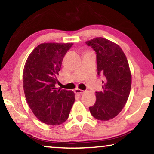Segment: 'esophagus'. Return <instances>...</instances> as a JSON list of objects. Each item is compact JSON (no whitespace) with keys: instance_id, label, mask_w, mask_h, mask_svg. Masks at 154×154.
<instances>
[{"instance_id":"1","label":"esophagus","mask_w":154,"mask_h":154,"mask_svg":"<svg viewBox=\"0 0 154 154\" xmlns=\"http://www.w3.org/2000/svg\"><path fill=\"white\" fill-rule=\"evenodd\" d=\"M75 94H83L84 93V91L82 90H80V89H75Z\"/></svg>"}]
</instances>
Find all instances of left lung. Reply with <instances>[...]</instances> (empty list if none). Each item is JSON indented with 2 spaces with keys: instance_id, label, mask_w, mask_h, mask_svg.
<instances>
[{
  "instance_id": "1",
  "label": "left lung",
  "mask_w": 154,
  "mask_h": 154,
  "mask_svg": "<svg viewBox=\"0 0 154 154\" xmlns=\"http://www.w3.org/2000/svg\"><path fill=\"white\" fill-rule=\"evenodd\" d=\"M96 53L99 76L104 78L102 90L95 92L96 102L89 109L92 116L109 121L116 116L127 102L132 77L125 54L117 44L104 38L86 41Z\"/></svg>"
}]
</instances>
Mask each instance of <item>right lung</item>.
I'll return each instance as SVG.
<instances>
[{
  "mask_svg": "<svg viewBox=\"0 0 154 154\" xmlns=\"http://www.w3.org/2000/svg\"><path fill=\"white\" fill-rule=\"evenodd\" d=\"M73 43H41L27 59L23 72V86L27 103L43 123L58 125L64 123L75 101L73 91L57 90L63 58Z\"/></svg>",
  "mask_w": 154,
  "mask_h": 154,
  "instance_id": "right-lung-1",
  "label": "right lung"
}]
</instances>
